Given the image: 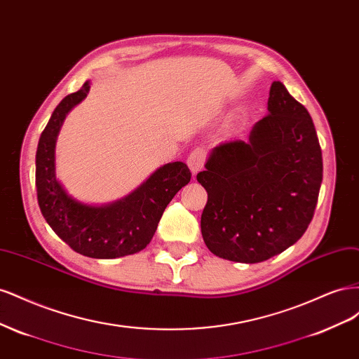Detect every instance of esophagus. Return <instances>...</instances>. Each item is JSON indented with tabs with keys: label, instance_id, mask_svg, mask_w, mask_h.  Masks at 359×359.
<instances>
[{
	"label": "esophagus",
	"instance_id": "obj_1",
	"mask_svg": "<svg viewBox=\"0 0 359 359\" xmlns=\"http://www.w3.org/2000/svg\"><path fill=\"white\" fill-rule=\"evenodd\" d=\"M205 160H206V151L203 148H196L191 151L189 158H187V165H189L190 170L193 172V175L203 168Z\"/></svg>",
	"mask_w": 359,
	"mask_h": 359
}]
</instances>
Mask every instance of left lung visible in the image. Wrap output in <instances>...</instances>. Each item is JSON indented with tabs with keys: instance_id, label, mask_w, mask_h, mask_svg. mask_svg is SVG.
I'll use <instances>...</instances> for the list:
<instances>
[{
	"instance_id": "1",
	"label": "left lung",
	"mask_w": 359,
	"mask_h": 359,
	"mask_svg": "<svg viewBox=\"0 0 359 359\" xmlns=\"http://www.w3.org/2000/svg\"><path fill=\"white\" fill-rule=\"evenodd\" d=\"M322 149L309 111L286 86L271 85L268 115L248 140L212 148L198 181L208 193L201 217L215 256L257 264L280 255L307 231L322 184Z\"/></svg>"
}]
</instances>
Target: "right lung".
<instances>
[{
  "instance_id": "right-lung-1",
  "label": "right lung",
  "mask_w": 359,
  "mask_h": 359,
  "mask_svg": "<svg viewBox=\"0 0 359 359\" xmlns=\"http://www.w3.org/2000/svg\"><path fill=\"white\" fill-rule=\"evenodd\" d=\"M90 91L82 88L64 97L39 139L36 187L40 211L48 224L76 253L94 259H115L144 250L154 236L163 211L190 182L186 163L173 161L157 169L124 199L93 206L69 196L55 175V144L64 118Z\"/></svg>"
}]
</instances>
